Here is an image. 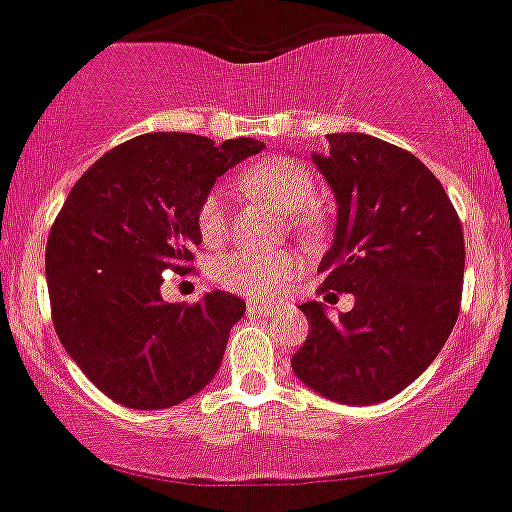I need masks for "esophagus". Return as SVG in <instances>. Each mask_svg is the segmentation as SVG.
Masks as SVG:
<instances>
[{
  "label": "esophagus",
  "mask_w": 512,
  "mask_h": 512,
  "mask_svg": "<svg viewBox=\"0 0 512 512\" xmlns=\"http://www.w3.org/2000/svg\"><path fill=\"white\" fill-rule=\"evenodd\" d=\"M275 311H278V306L255 304V301L247 304V314H250V317H270V314H275Z\"/></svg>",
  "instance_id": "34e87169"
}]
</instances>
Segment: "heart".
I'll return each mask as SVG.
<instances>
[{"instance_id":"heart-1","label":"heart","mask_w":512,"mask_h":512,"mask_svg":"<svg viewBox=\"0 0 512 512\" xmlns=\"http://www.w3.org/2000/svg\"><path fill=\"white\" fill-rule=\"evenodd\" d=\"M239 182L247 193L265 198L281 213H293L291 226L301 237H314L319 231V213L309 206L317 193V182L304 164L286 157H268L252 164L250 170L239 175ZM198 231L206 244H216L226 234V193L213 188L203 195L198 213ZM299 270V260L291 252H250L239 250L224 255L213 278L224 288L250 299H275L281 296Z\"/></svg>"}]
</instances>
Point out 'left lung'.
Returning a JSON list of instances; mask_svg holds the SVG:
<instances>
[{
  "label": "left lung",
  "mask_w": 512,
  "mask_h": 512,
  "mask_svg": "<svg viewBox=\"0 0 512 512\" xmlns=\"http://www.w3.org/2000/svg\"><path fill=\"white\" fill-rule=\"evenodd\" d=\"M311 162L337 203L319 262L322 291L353 293L330 319L306 301V342L291 358L301 384L340 404H376L410 386L451 335L464 283V231L433 172L368 133H330ZM327 293V296H335Z\"/></svg>",
  "instance_id": "8db88e82"
}]
</instances>
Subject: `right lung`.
I'll list each match as a JSON object with an SVG mask.
<instances>
[{"label": "right lung", "mask_w": 512, "mask_h": 512, "mask_svg": "<svg viewBox=\"0 0 512 512\" xmlns=\"http://www.w3.org/2000/svg\"><path fill=\"white\" fill-rule=\"evenodd\" d=\"M257 139L213 144L195 133H144L110 149L71 188L46 244L53 327L102 394L131 410H164L211 384L242 299H162L164 270H185L201 244L195 213Z\"/></svg>", "instance_id": "1"}]
</instances>
